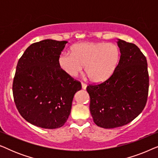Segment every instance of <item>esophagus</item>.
Returning a JSON list of instances; mask_svg holds the SVG:
<instances>
[{"label":"esophagus","instance_id":"esophagus-1","mask_svg":"<svg viewBox=\"0 0 158 158\" xmlns=\"http://www.w3.org/2000/svg\"><path fill=\"white\" fill-rule=\"evenodd\" d=\"M81 85H82V88H83V90H85L86 88H87V84H85V83H82Z\"/></svg>","mask_w":158,"mask_h":158}]
</instances>
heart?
I'll return each mask as SVG.
<instances>
[{
    "label": "heart",
    "instance_id": "b5f03b06",
    "mask_svg": "<svg viewBox=\"0 0 158 158\" xmlns=\"http://www.w3.org/2000/svg\"><path fill=\"white\" fill-rule=\"evenodd\" d=\"M119 56V49L114 43L84 42L74 45L71 53L62 52L58 58V64L71 77L77 76L85 65L90 80L101 83L113 74Z\"/></svg>",
    "mask_w": 158,
    "mask_h": 158
}]
</instances>
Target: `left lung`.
Here are the masks:
<instances>
[{
	"mask_svg": "<svg viewBox=\"0 0 158 158\" xmlns=\"http://www.w3.org/2000/svg\"><path fill=\"white\" fill-rule=\"evenodd\" d=\"M120 59L109 79L90 85V111L97 126L112 129L135 119L145 106L148 96V62L140 49L132 43L118 39Z\"/></svg>",
	"mask_w": 158,
	"mask_h": 158,
	"instance_id": "8db88e82",
	"label": "left lung"
}]
</instances>
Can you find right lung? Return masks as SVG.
Returning <instances> with one entry per match:
<instances>
[{
	"label": "right lung",
	"mask_w": 158,
	"mask_h": 158,
	"mask_svg": "<svg viewBox=\"0 0 158 158\" xmlns=\"http://www.w3.org/2000/svg\"><path fill=\"white\" fill-rule=\"evenodd\" d=\"M67 43L53 40L34 43L17 64L13 82L14 102L21 116L34 126L49 129L63 126L74 95L82 88L58 64Z\"/></svg>",
	"instance_id": "add662e5"
}]
</instances>
